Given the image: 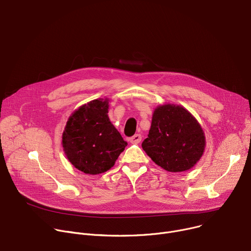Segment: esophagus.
Listing matches in <instances>:
<instances>
[{
	"instance_id": "obj_1",
	"label": "esophagus",
	"mask_w": 251,
	"mask_h": 251,
	"mask_svg": "<svg viewBox=\"0 0 251 251\" xmlns=\"http://www.w3.org/2000/svg\"><path fill=\"white\" fill-rule=\"evenodd\" d=\"M141 139H142V137H141L140 134H135L133 137L130 138V142L132 144H138V143H140Z\"/></svg>"
}]
</instances>
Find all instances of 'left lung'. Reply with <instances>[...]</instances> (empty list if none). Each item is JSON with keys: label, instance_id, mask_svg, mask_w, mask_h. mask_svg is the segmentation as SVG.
<instances>
[{"label": "left lung", "instance_id": "left-lung-1", "mask_svg": "<svg viewBox=\"0 0 251 251\" xmlns=\"http://www.w3.org/2000/svg\"><path fill=\"white\" fill-rule=\"evenodd\" d=\"M206 140L197 119L183 106L158 105L142 148L153 162L169 172L193 168L202 157Z\"/></svg>", "mask_w": 251, "mask_h": 251}]
</instances>
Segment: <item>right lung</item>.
I'll return each mask as SVG.
<instances>
[{
	"mask_svg": "<svg viewBox=\"0 0 251 251\" xmlns=\"http://www.w3.org/2000/svg\"><path fill=\"white\" fill-rule=\"evenodd\" d=\"M109 99L99 98L76 109L68 118L62 146L78 170L96 175L111 169L127 142L108 116Z\"/></svg>",
	"mask_w": 251,
	"mask_h": 251,
	"instance_id": "add662e5",
	"label": "right lung"
}]
</instances>
